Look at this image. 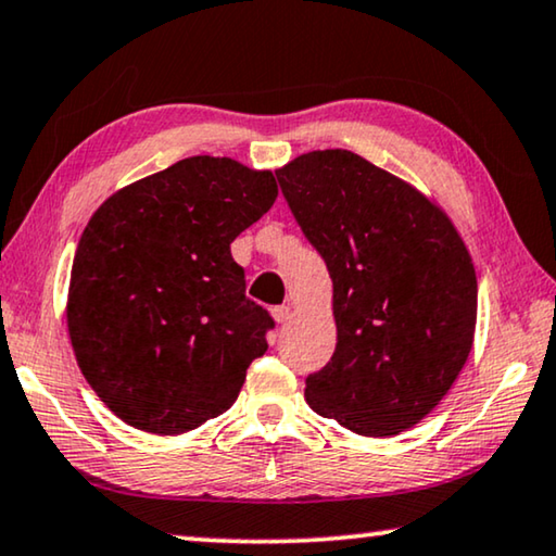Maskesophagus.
Returning <instances> with one entry per match:
<instances>
[{
    "label": "esophagus",
    "mask_w": 556,
    "mask_h": 556,
    "mask_svg": "<svg viewBox=\"0 0 556 556\" xmlns=\"http://www.w3.org/2000/svg\"><path fill=\"white\" fill-rule=\"evenodd\" d=\"M273 318H276V323H286L290 318V305L273 307Z\"/></svg>",
    "instance_id": "34e87169"
}]
</instances>
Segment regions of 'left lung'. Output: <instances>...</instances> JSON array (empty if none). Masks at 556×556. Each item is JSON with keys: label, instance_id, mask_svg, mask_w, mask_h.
I'll return each instance as SVG.
<instances>
[{"label": "left lung", "instance_id": "1", "mask_svg": "<svg viewBox=\"0 0 556 556\" xmlns=\"http://www.w3.org/2000/svg\"><path fill=\"white\" fill-rule=\"evenodd\" d=\"M332 278L338 345L305 378V403L365 438L432 413L467 363L477 276L457 228L430 199L345 149L276 170Z\"/></svg>", "mask_w": 556, "mask_h": 556}]
</instances>
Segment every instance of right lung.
<instances>
[{"instance_id":"obj_1","label":"right lung","mask_w":556,"mask_h":556,"mask_svg":"<svg viewBox=\"0 0 556 556\" xmlns=\"http://www.w3.org/2000/svg\"><path fill=\"white\" fill-rule=\"evenodd\" d=\"M276 195L270 170L191 156L91 216L66 326L84 378L126 425L181 434L236 403L273 318L245 295L230 243Z\"/></svg>"}]
</instances>
